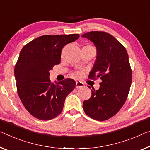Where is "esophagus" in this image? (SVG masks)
<instances>
[{
    "mask_svg": "<svg viewBox=\"0 0 150 150\" xmlns=\"http://www.w3.org/2000/svg\"><path fill=\"white\" fill-rule=\"evenodd\" d=\"M84 83L80 81H76V88H82L84 87Z\"/></svg>",
    "mask_w": 150,
    "mask_h": 150,
    "instance_id": "obj_1",
    "label": "esophagus"
}]
</instances>
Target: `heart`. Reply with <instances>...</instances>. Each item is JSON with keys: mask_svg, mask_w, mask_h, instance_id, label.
I'll use <instances>...</instances> for the list:
<instances>
[{"mask_svg": "<svg viewBox=\"0 0 150 150\" xmlns=\"http://www.w3.org/2000/svg\"><path fill=\"white\" fill-rule=\"evenodd\" d=\"M75 74L77 75V76H81L82 75V72H75Z\"/></svg>", "mask_w": 150, "mask_h": 150, "instance_id": "obj_1", "label": "heart"}]
</instances>
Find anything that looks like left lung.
Returning <instances> with one entry per match:
<instances>
[{
    "mask_svg": "<svg viewBox=\"0 0 150 150\" xmlns=\"http://www.w3.org/2000/svg\"><path fill=\"white\" fill-rule=\"evenodd\" d=\"M82 37L93 42L97 52L88 78H100L102 80L98 90L92 87L91 97L83 102V109L92 119L107 120L121 109L129 93L132 71L127 52L116 38L107 32L91 31Z\"/></svg>",
    "mask_w": 150,
    "mask_h": 150,
    "instance_id": "left-lung-1",
    "label": "left lung"
}]
</instances>
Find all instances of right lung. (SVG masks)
I'll return each instance as SVG.
<instances>
[{"label": "right lung", "mask_w": 150, "mask_h": 150, "mask_svg": "<svg viewBox=\"0 0 150 150\" xmlns=\"http://www.w3.org/2000/svg\"><path fill=\"white\" fill-rule=\"evenodd\" d=\"M78 34L42 35L25 45L15 66L17 93L30 114L47 121L61 113L66 97L76 82L66 78L54 84L50 70L60 63L63 47L79 38Z\"/></svg>", "instance_id": "obj_1"}]
</instances>
